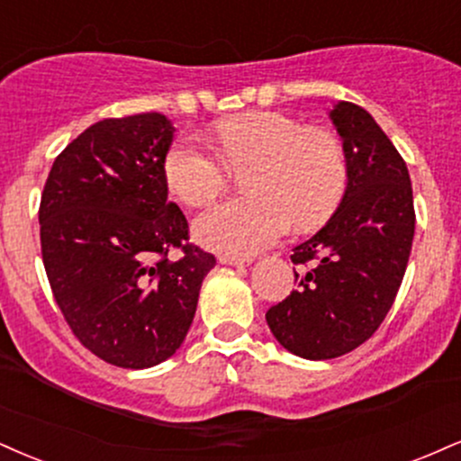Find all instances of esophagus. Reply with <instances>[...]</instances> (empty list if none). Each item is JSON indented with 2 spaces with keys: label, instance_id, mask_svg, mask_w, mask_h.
Returning <instances> with one entry per match:
<instances>
[{
  "label": "esophagus",
  "instance_id": "obj_1",
  "mask_svg": "<svg viewBox=\"0 0 461 461\" xmlns=\"http://www.w3.org/2000/svg\"><path fill=\"white\" fill-rule=\"evenodd\" d=\"M221 264H231V266H242L251 262V258H245V255H230V253H221L219 255Z\"/></svg>",
  "mask_w": 461,
  "mask_h": 461
}]
</instances>
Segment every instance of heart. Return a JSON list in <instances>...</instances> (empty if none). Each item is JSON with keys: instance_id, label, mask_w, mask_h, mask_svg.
<instances>
[{"instance_id": "b5f03b06", "label": "heart", "mask_w": 461, "mask_h": 461, "mask_svg": "<svg viewBox=\"0 0 461 461\" xmlns=\"http://www.w3.org/2000/svg\"><path fill=\"white\" fill-rule=\"evenodd\" d=\"M216 154L193 137L171 143L163 158L169 191L202 208L225 191L230 169H247L251 195L230 199L195 221V238L223 253L251 255L285 231L312 230L339 206L348 186V158L330 131L303 126L279 111H247L219 120Z\"/></svg>"}]
</instances>
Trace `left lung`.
<instances>
[{
    "label": "left lung",
    "instance_id": "obj_1",
    "mask_svg": "<svg viewBox=\"0 0 461 461\" xmlns=\"http://www.w3.org/2000/svg\"><path fill=\"white\" fill-rule=\"evenodd\" d=\"M348 158L339 208L313 238L292 249L296 290L266 312L276 341L309 360L352 352L393 307L414 238L406 160L363 107L330 111Z\"/></svg>",
    "mask_w": 461,
    "mask_h": 461
}]
</instances>
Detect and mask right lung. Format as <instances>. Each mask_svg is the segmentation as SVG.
Returning <instances> with one entry per match:
<instances>
[{"mask_svg":"<svg viewBox=\"0 0 461 461\" xmlns=\"http://www.w3.org/2000/svg\"><path fill=\"white\" fill-rule=\"evenodd\" d=\"M171 140L160 113L101 120L59 152L44 182L38 221L53 298L81 346L115 367L176 354L216 264L167 202Z\"/></svg>","mask_w":461,"mask_h":461,"instance_id":"right-lung-1","label":"right lung"}]
</instances>
